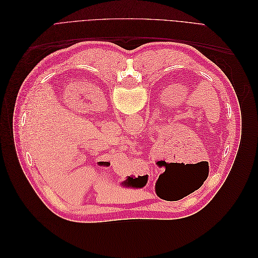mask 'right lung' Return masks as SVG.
I'll return each instance as SVG.
<instances>
[{
    "label": "right lung",
    "mask_w": 258,
    "mask_h": 258,
    "mask_svg": "<svg viewBox=\"0 0 258 258\" xmlns=\"http://www.w3.org/2000/svg\"><path fill=\"white\" fill-rule=\"evenodd\" d=\"M138 178H139V177H138ZM132 179H134V178H132ZM135 179H137V178H135Z\"/></svg>",
    "instance_id": "add662e5"
}]
</instances>
